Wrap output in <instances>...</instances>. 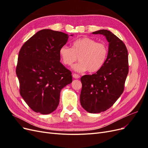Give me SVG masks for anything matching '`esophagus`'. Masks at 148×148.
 Masks as SVG:
<instances>
[{
    "label": "esophagus",
    "mask_w": 148,
    "mask_h": 148,
    "mask_svg": "<svg viewBox=\"0 0 148 148\" xmlns=\"http://www.w3.org/2000/svg\"><path fill=\"white\" fill-rule=\"evenodd\" d=\"M72 76H73V77L74 78H75V79H78V78H79L80 77V76H79V75L76 74V73H73V74L72 75Z\"/></svg>",
    "instance_id": "obj_1"
}]
</instances>
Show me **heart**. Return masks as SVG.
<instances>
[{"instance_id": "b5f03b06", "label": "heart", "mask_w": 148, "mask_h": 148, "mask_svg": "<svg viewBox=\"0 0 148 148\" xmlns=\"http://www.w3.org/2000/svg\"><path fill=\"white\" fill-rule=\"evenodd\" d=\"M108 53V47L105 44L88 37L75 40L71 48L64 46L59 51L61 60L65 65L71 66L78 57L79 62L73 66V69L78 72L88 70L94 73L99 71L104 65Z\"/></svg>"}]
</instances>
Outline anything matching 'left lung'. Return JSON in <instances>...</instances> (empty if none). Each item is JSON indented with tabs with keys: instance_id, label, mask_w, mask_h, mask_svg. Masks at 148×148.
Wrapping results in <instances>:
<instances>
[{
	"instance_id": "obj_1",
	"label": "left lung",
	"mask_w": 148,
	"mask_h": 148,
	"mask_svg": "<svg viewBox=\"0 0 148 148\" xmlns=\"http://www.w3.org/2000/svg\"><path fill=\"white\" fill-rule=\"evenodd\" d=\"M92 34L104 35L109 42L108 56L102 68L81 78L80 103L88 112L96 114L109 109L123 93L128 73V56L125 44L110 31L101 29Z\"/></svg>"
}]
</instances>
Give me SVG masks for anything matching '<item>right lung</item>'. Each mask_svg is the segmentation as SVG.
Wrapping results in <instances>:
<instances>
[{"instance_id":"1","label":"right lung","mask_w":148,"mask_h":148,"mask_svg":"<svg viewBox=\"0 0 148 148\" xmlns=\"http://www.w3.org/2000/svg\"><path fill=\"white\" fill-rule=\"evenodd\" d=\"M68 38L60 31L42 29L26 41L19 52L16 73L20 93L35 112L54 111L61 89L72 82L71 72L60 62V49Z\"/></svg>"}]
</instances>
